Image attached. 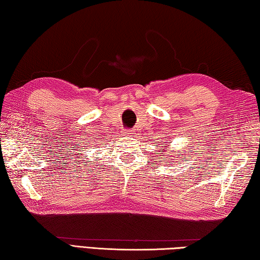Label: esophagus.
Instances as JSON below:
<instances>
[{"mask_svg":"<svg viewBox=\"0 0 260 260\" xmlns=\"http://www.w3.org/2000/svg\"><path fill=\"white\" fill-rule=\"evenodd\" d=\"M130 133H131V134H134V133H135V130H130Z\"/></svg>","mask_w":260,"mask_h":260,"instance_id":"34e87169","label":"esophagus"}]
</instances>
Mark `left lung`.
<instances>
[{
    "mask_svg": "<svg viewBox=\"0 0 260 260\" xmlns=\"http://www.w3.org/2000/svg\"><path fill=\"white\" fill-rule=\"evenodd\" d=\"M160 152H165V149H161V151ZM160 154H162V153H160Z\"/></svg>",
    "mask_w": 260,
    "mask_h": 260,
    "instance_id": "8db88e82",
    "label": "left lung"
}]
</instances>
